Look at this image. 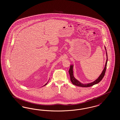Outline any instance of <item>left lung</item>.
<instances>
[{
	"label": "left lung",
	"instance_id": "8db88e82",
	"mask_svg": "<svg viewBox=\"0 0 120 120\" xmlns=\"http://www.w3.org/2000/svg\"><path fill=\"white\" fill-rule=\"evenodd\" d=\"M105 50L106 51V62H105L104 68V69L103 70L101 73V74L99 76L98 78L97 79L95 80H94V81L92 82H91L87 83H82L81 82L79 81L75 78L74 77L73 72V64H71L70 65V69L69 70V73L70 76L71 81L73 84L78 86L87 87H90L91 86H92L93 85H95V84H96L97 83H99L101 80V79H103V78L104 77V76L105 74L106 69L107 61H108L107 53L106 49V48L105 46Z\"/></svg>",
	"mask_w": 120,
	"mask_h": 120
}]
</instances>
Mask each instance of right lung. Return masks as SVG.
<instances>
[{
	"instance_id": "obj_1",
	"label": "right lung",
	"mask_w": 120,
	"mask_h": 120,
	"mask_svg": "<svg viewBox=\"0 0 120 120\" xmlns=\"http://www.w3.org/2000/svg\"><path fill=\"white\" fill-rule=\"evenodd\" d=\"M49 80H48V81L46 83V84H45V85H44V86H45V85H47V83H48V82H49Z\"/></svg>"
}]
</instances>
